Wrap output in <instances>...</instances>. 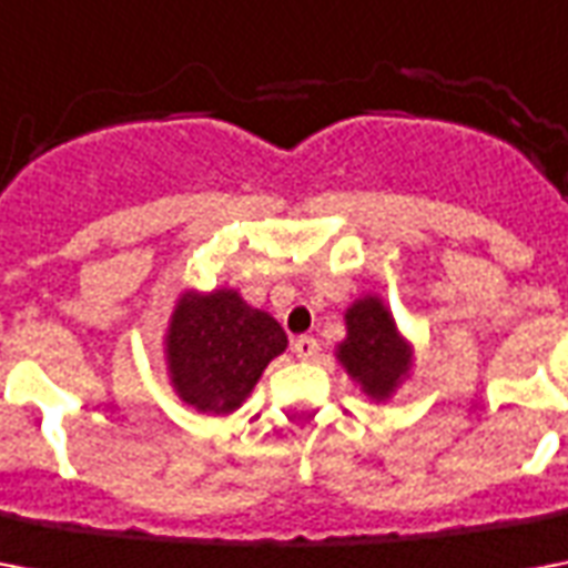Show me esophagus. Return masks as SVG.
Returning a JSON list of instances; mask_svg holds the SVG:
<instances>
[{
  "label": "esophagus",
  "mask_w": 568,
  "mask_h": 568,
  "mask_svg": "<svg viewBox=\"0 0 568 568\" xmlns=\"http://www.w3.org/2000/svg\"><path fill=\"white\" fill-rule=\"evenodd\" d=\"M292 347H294V354L301 356V359H306V363H310V359H315V356H318V338H312V336H297L292 342Z\"/></svg>",
  "instance_id": "esophagus-1"
}]
</instances>
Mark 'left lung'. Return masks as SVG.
I'll return each instance as SVG.
<instances>
[{
  "mask_svg": "<svg viewBox=\"0 0 568 568\" xmlns=\"http://www.w3.org/2000/svg\"><path fill=\"white\" fill-rule=\"evenodd\" d=\"M345 321L347 338L338 345V359L365 395L386 400L409 372V345L397 336L395 321L379 297L356 301Z\"/></svg>",
  "mask_w": 568,
  "mask_h": 568,
  "instance_id": "8db88e82",
  "label": "left lung"
}]
</instances>
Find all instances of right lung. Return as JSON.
Here are the masks:
<instances>
[{
	"instance_id": "right-lung-1",
	"label": "right lung",
	"mask_w": 568,
	"mask_h": 568,
	"mask_svg": "<svg viewBox=\"0 0 568 568\" xmlns=\"http://www.w3.org/2000/svg\"><path fill=\"white\" fill-rule=\"evenodd\" d=\"M285 345L283 327L239 292L182 294L168 329L173 388L200 413H232Z\"/></svg>"
}]
</instances>
